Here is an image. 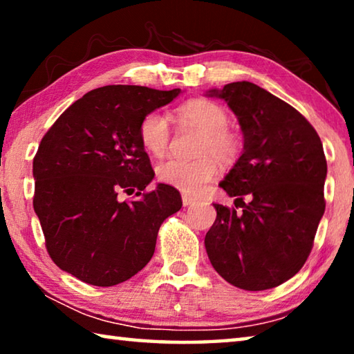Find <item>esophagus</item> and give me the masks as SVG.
I'll return each mask as SVG.
<instances>
[{
  "label": "esophagus",
  "instance_id": "obj_1",
  "mask_svg": "<svg viewBox=\"0 0 354 354\" xmlns=\"http://www.w3.org/2000/svg\"><path fill=\"white\" fill-rule=\"evenodd\" d=\"M195 203V198H192V196H189V195H184L183 196V205L187 207V206H192Z\"/></svg>",
  "mask_w": 354,
  "mask_h": 354
}]
</instances>
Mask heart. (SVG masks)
Segmentation results:
<instances>
[{
    "label": "heart",
    "instance_id": "obj_1",
    "mask_svg": "<svg viewBox=\"0 0 354 354\" xmlns=\"http://www.w3.org/2000/svg\"><path fill=\"white\" fill-rule=\"evenodd\" d=\"M176 117L183 124L198 128L205 133L196 160L167 159L156 169L159 183L198 196L218 171L217 160L231 164L241 154L242 143L239 136L230 129V113L223 106L211 100H190L176 109ZM139 139L142 147L153 156H162L170 142L169 120L159 112H148L140 120Z\"/></svg>",
    "mask_w": 354,
    "mask_h": 354
}]
</instances>
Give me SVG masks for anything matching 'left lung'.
Segmentation results:
<instances>
[{"label":"left lung","mask_w":354,"mask_h":354,"mask_svg":"<svg viewBox=\"0 0 354 354\" xmlns=\"http://www.w3.org/2000/svg\"><path fill=\"white\" fill-rule=\"evenodd\" d=\"M209 95L226 101L243 133V153L220 183L236 207L214 205L217 218L205 237L209 261L239 289H273L301 270L314 247L326 205L322 140L295 107L253 82Z\"/></svg>","instance_id":"left-lung-1"}]
</instances>
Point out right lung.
Listing matches in <instances>:
<instances>
[{"label": "right lung", "instance_id": "1", "mask_svg": "<svg viewBox=\"0 0 354 354\" xmlns=\"http://www.w3.org/2000/svg\"><path fill=\"white\" fill-rule=\"evenodd\" d=\"M179 88L106 86L75 101L46 131L34 156V211L61 270L111 287L134 277L154 254L165 218L183 206L154 178L139 139L140 120ZM123 193L139 199L122 201Z\"/></svg>", "mask_w": 354, "mask_h": 354}]
</instances>
